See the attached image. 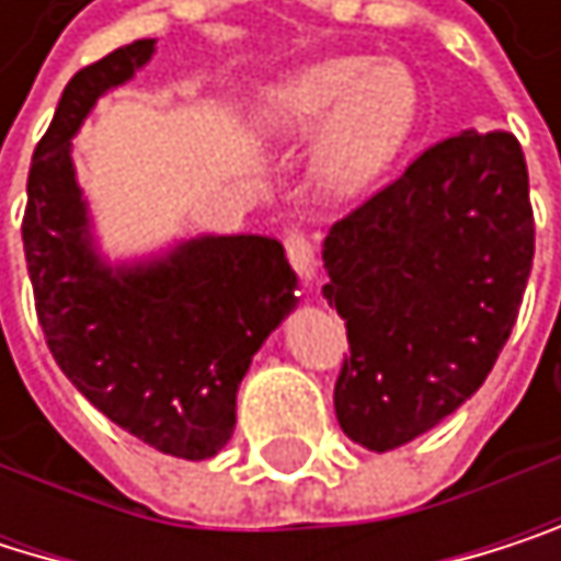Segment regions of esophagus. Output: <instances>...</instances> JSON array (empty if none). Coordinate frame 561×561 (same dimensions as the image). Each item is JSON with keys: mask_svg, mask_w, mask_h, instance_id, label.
Returning <instances> with one entry per match:
<instances>
[{"mask_svg": "<svg viewBox=\"0 0 561 561\" xmlns=\"http://www.w3.org/2000/svg\"><path fill=\"white\" fill-rule=\"evenodd\" d=\"M284 248H287V261H290V267L300 274V280L313 284V277H317V257H313L310 238L300 234V231H290V234L284 238Z\"/></svg>", "mask_w": 561, "mask_h": 561, "instance_id": "1", "label": "esophagus"}]
</instances>
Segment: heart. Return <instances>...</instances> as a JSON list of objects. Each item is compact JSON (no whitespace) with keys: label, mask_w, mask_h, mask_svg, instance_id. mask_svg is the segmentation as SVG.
<instances>
[{"label":"heart","mask_w":561,"mask_h":561,"mask_svg":"<svg viewBox=\"0 0 561 561\" xmlns=\"http://www.w3.org/2000/svg\"><path fill=\"white\" fill-rule=\"evenodd\" d=\"M420 112L423 92L407 65L336 55L264 89L257 128L280 141L320 131L313 145L317 181L330 194H360L400 161Z\"/></svg>","instance_id":"obj_1"}]
</instances>
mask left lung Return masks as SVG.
<instances>
[{
    "instance_id": "8db88e82",
    "label": "left lung",
    "mask_w": 561,
    "mask_h": 561,
    "mask_svg": "<svg viewBox=\"0 0 561 561\" xmlns=\"http://www.w3.org/2000/svg\"><path fill=\"white\" fill-rule=\"evenodd\" d=\"M529 171L510 131L423 151L323 241V297L346 323L340 430L397 449L456 413L493 370L533 271Z\"/></svg>"
}]
</instances>
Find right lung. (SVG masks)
Here are the masks:
<instances>
[{"mask_svg":"<svg viewBox=\"0 0 561 561\" xmlns=\"http://www.w3.org/2000/svg\"><path fill=\"white\" fill-rule=\"evenodd\" d=\"M151 55L154 38H138L65 85L28 168L25 264L48 350L76 390L158 453L211 459L234 433L254 354L297 307V274L261 234H201L118 264L99 251L72 138Z\"/></svg>","mask_w":561,"mask_h":561,"instance_id":"right-lung-1","label":"right lung"}]
</instances>
